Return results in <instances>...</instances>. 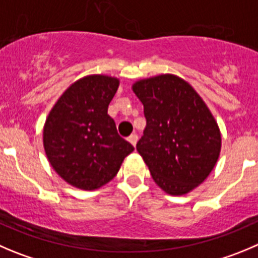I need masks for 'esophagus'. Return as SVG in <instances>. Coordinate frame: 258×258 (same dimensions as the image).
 I'll use <instances>...</instances> for the list:
<instances>
[{"mask_svg": "<svg viewBox=\"0 0 258 258\" xmlns=\"http://www.w3.org/2000/svg\"><path fill=\"white\" fill-rule=\"evenodd\" d=\"M127 141H129V143H131L132 146H134V147H136L137 142H138V136H137L136 133H134V134H132L131 137H127Z\"/></svg>", "mask_w": 258, "mask_h": 258, "instance_id": "esophagus-1", "label": "esophagus"}]
</instances>
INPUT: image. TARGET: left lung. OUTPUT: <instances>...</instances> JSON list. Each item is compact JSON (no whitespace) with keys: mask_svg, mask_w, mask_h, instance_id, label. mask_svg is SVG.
Masks as SVG:
<instances>
[{"mask_svg":"<svg viewBox=\"0 0 258 258\" xmlns=\"http://www.w3.org/2000/svg\"><path fill=\"white\" fill-rule=\"evenodd\" d=\"M147 126L137 151L154 182L170 195H185L207 180L217 164L222 136L217 120L192 86L175 75L133 83Z\"/></svg>","mask_w":258,"mask_h":258,"instance_id":"left-lung-1","label":"left lung"}]
</instances>
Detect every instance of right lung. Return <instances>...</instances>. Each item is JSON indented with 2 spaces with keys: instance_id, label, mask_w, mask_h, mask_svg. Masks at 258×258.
<instances>
[{
  "instance_id": "add662e5",
  "label": "right lung",
  "mask_w": 258,
  "mask_h": 258,
  "mask_svg": "<svg viewBox=\"0 0 258 258\" xmlns=\"http://www.w3.org/2000/svg\"><path fill=\"white\" fill-rule=\"evenodd\" d=\"M119 83L111 76H85L63 92L46 116V158L66 182L81 190H96L110 182L134 151L107 115Z\"/></svg>"
}]
</instances>
